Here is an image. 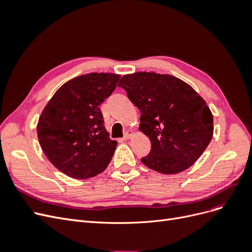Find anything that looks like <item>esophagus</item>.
I'll return each instance as SVG.
<instances>
[{"instance_id": "34e87169", "label": "esophagus", "mask_w": 252, "mask_h": 252, "mask_svg": "<svg viewBox=\"0 0 252 252\" xmlns=\"http://www.w3.org/2000/svg\"><path fill=\"white\" fill-rule=\"evenodd\" d=\"M133 135V132L131 131V130H127L126 132H125V135H124V140H129V139H131V136Z\"/></svg>"}]
</instances>
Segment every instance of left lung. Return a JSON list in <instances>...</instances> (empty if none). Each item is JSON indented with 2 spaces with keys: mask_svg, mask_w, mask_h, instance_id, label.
Instances as JSON below:
<instances>
[{
  "mask_svg": "<svg viewBox=\"0 0 252 252\" xmlns=\"http://www.w3.org/2000/svg\"><path fill=\"white\" fill-rule=\"evenodd\" d=\"M118 86L141 111L140 130L151 142L141 158L148 168L179 173L189 168L209 145L213 118L206 102L187 83L170 74H126Z\"/></svg>",
  "mask_w": 252,
  "mask_h": 252,
  "instance_id": "left-lung-1",
  "label": "left lung"
}]
</instances>
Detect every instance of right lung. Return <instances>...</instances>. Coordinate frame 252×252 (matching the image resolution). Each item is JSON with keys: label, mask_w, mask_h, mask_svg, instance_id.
I'll return each mask as SVG.
<instances>
[{"label": "right lung", "mask_w": 252, "mask_h": 252, "mask_svg": "<svg viewBox=\"0 0 252 252\" xmlns=\"http://www.w3.org/2000/svg\"><path fill=\"white\" fill-rule=\"evenodd\" d=\"M114 73H88L66 82L45 106L36 132L52 165L73 179L103 172L117 141L105 129L100 106L117 87Z\"/></svg>", "instance_id": "right-lung-1"}]
</instances>
